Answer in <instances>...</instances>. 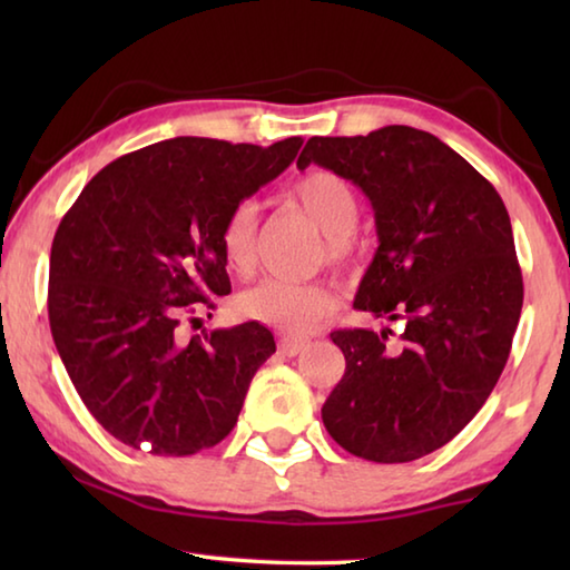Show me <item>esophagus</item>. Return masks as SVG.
<instances>
[{
	"label": "esophagus",
	"mask_w": 570,
	"mask_h": 570,
	"mask_svg": "<svg viewBox=\"0 0 570 570\" xmlns=\"http://www.w3.org/2000/svg\"><path fill=\"white\" fill-rule=\"evenodd\" d=\"M306 346H308L306 340H288V336H282V340H278V352H282L284 356L302 354Z\"/></svg>",
	"instance_id": "obj_1"
}]
</instances>
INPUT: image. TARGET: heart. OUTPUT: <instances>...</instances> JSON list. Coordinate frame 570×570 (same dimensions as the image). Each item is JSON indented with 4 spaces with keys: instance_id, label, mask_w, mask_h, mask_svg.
Wrapping results in <instances>:
<instances>
[{
    "instance_id": "b5f03b06",
    "label": "heart",
    "mask_w": 570,
    "mask_h": 570,
    "mask_svg": "<svg viewBox=\"0 0 570 570\" xmlns=\"http://www.w3.org/2000/svg\"><path fill=\"white\" fill-rule=\"evenodd\" d=\"M288 198L320 226L330 238V262H344V240L360 224V198L342 176L332 170H308L298 178ZM218 248L224 264L238 276H248L256 262V206L238 204L228 210L218 230ZM340 296L332 284H292L266 278L240 294L238 308L246 320L272 326L284 334H306L336 312Z\"/></svg>"
}]
</instances>
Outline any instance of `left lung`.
<instances>
[{
	"label": "left lung",
	"instance_id": "left-lung-1",
	"mask_svg": "<svg viewBox=\"0 0 570 570\" xmlns=\"http://www.w3.org/2000/svg\"><path fill=\"white\" fill-rule=\"evenodd\" d=\"M316 163L364 190L377 254L354 308L392 330H336L346 370L322 407L336 445L372 462L430 455L475 417L508 362L523 308L513 228L498 190L435 135L387 125L312 138Z\"/></svg>",
	"mask_w": 570,
	"mask_h": 570
}]
</instances>
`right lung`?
<instances>
[{
    "label": "right lung",
    "mask_w": 570,
    "mask_h": 570,
    "mask_svg": "<svg viewBox=\"0 0 570 570\" xmlns=\"http://www.w3.org/2000/svg\"><path fill=\"white\" fill-rule=\"evenodd\" d=\"M302 138L268 148L173 138L105 166L60 220L50 330L85 407L115 440L183 458L218 445L276 352L258 322L180 340L183 322L230 292L218 230L288 168Z\"/></svg>",
    "instance_id": "1"
}]
</instances>
